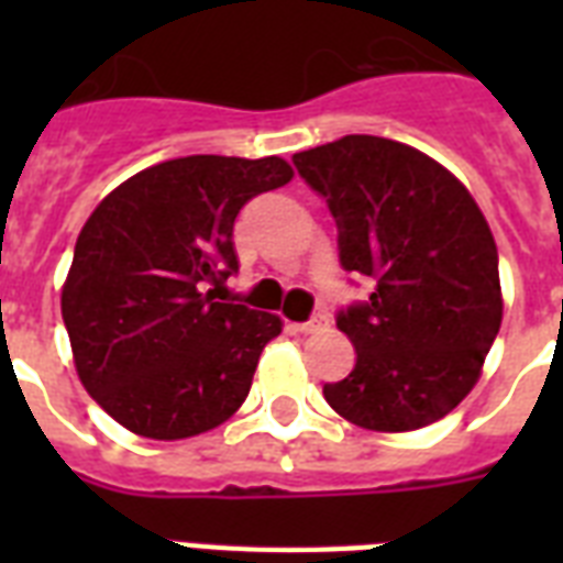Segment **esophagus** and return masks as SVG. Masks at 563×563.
<instances>
[{
    "instance_id": "esophagus-1",
    "label": "esophagus",
    "mask_w": 563,
    "mask_h": 563,
    "mask_svg": "<svg viewBox=\"0 0 563 563\" xmlns=\"http://www.w3.org/2000/svg\"><path fill=\"white\" fill-rule=\"evenodd\" d=\"M327 327V316H316V318H309V321H303V324H295V330L298 333H318V330H324Z\"/></svg>"
}]
</instances>
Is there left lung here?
Masks as SVG:
<instances>
[{"mask_svg":"<svg viewBox=\"0 0 563 563\" xmlns=\"http://www.w3.org/2000/svg\"><path fill=\"white\" fill-rule=\"evenodd\" d=\"M291 163L327 198L344 272L374 280L335 316L356 365L324 385L327 402L376 432L435 423L471 394L503 321L488 221L441 163L385 136H342Z\"/></svg>","mask_w":563,"mask_h":563,"instance_id":"obj_1","label":"left lung"}]
</instances>
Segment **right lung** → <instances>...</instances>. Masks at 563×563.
<instances>
[{"label":"right lung","mask_w":563,"mask_h":563,"mask_svg":"<svg viewBox=\"0 0 563 563\" xmlns=\"http://www.w3.org/2000/svg\"><path fill=\"white\" fill-rule=\"evenodd\" d=\"M291 180L280 157L192 154L128 178L92 210L60 295L75 368L90 397L154 441L201 435L251 391L280 318L224 303L239 272L233 221Z\"/></svg>","instance_id":"right-lung-1"}]
</instances>
